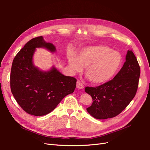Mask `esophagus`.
<instances>
[{
  "mask_svg": "<svg viewBox=\"0 0 150 150\" xmlns=\"http://www.w3.org/2000/svg\"><path fill=\"white\" fill-rule=\"evenodd\" d=\"M76 88H77V89H82L84 88L83 84L79 80L76 81Z\"/></svg>",
  "mask_w": 150,
  "mask_h": 150,
  "instance_id": "esophagus-1",
  "label": "esophagus"
}]
</instances>
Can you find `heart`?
I'll use <instances>...</instances> for the list:
<instances>
[{"mask_svg": "<svg viewBox=\"0 0 150 150\" xmlns=\"http://www.w3.org/2000/svg\"><path fill=\"white\" fill-rule=\"evenodd\" d=\"M67 60L72 73L80 72L85 66V72L94 84L106 83L115 76L123 62L122 55L105 45L84 48L79 54L70 53Z\"/></svg>", "mask_w": 150, "mask_h": 150, "instance_id": "b5f03b06", "label": "heart"}]
</instances>
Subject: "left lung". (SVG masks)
Masks as SVG:
<instances>
[{"mask_svg": "<svg viewBox=\"0 0 150 150\" xmlns=\"http://www.w3.org/2000/svg\"><path fill=\"white\" fill-rule=\"evenodd\" d=\"M140 69L131 50L126 62L112 80L96 88L86 87L85 92L93 99L87 112L94 118L105 120L119 115L134 99L138 88Z\"/></svg>", "mask_w": 150, "mask_h": 150, "instance_id": "left-lung-1", "label": "left lung"}]
</instances>
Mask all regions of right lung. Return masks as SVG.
Instances as JSON below:
<instances>
[{
	"label": "right lung",
	"mask_w": 150,
	"mask_h": 150,
	"mask_svg": "<svg viewBox=\"0 0 150 150\" xmlns=\"http://www.w3.org/2000/svg\"><path fill=\"white\" fill-rule=\"evenodd\" d=\"M37 48H45L51 53L56 51L54 45L45 42L42 36L31 39L13 61L10 87L24 111L38 116L53 111L64 97L73 93L76 80L64 75L54 66L47 71L36 67L33 57Z\"/></svg>",
	"instance_id": "1"
}]
</instances>
